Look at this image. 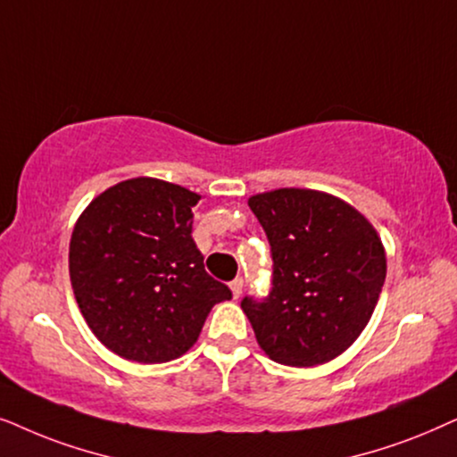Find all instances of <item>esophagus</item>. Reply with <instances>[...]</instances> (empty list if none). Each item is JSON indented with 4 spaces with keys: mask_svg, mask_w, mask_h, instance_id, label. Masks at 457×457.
I'll list each match as a JSON object with an SVG mask.
<instances>
[{
    "mask_svg": "<svg viewBox=\"0 0 457 457\" xmlns=\"http://www.w3.org/2000/svg\"><path fill=\"white\" fill-rule=\"evenodd\" d=\"M242 288H245V279H242V278H236L234 282L229 284V290H232V296H234V299H240Z\"/></svg>",
    "mask_w": 457,
    "mask_h": 457,
    "instance_id": "obj_1",
    "label": "esophagus"
}]
</instances>
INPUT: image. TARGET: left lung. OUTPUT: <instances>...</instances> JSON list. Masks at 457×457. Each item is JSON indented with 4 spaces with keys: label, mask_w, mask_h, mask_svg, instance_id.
<instances>
[{
    "label": "left lung",
    "mask_w": 457,
    "mask_h": 457,
    "mask_svg": "<svg viewBox=\"0 0 457 457\" xmlns=\"http://www.w3.org/2000/svg\"><path fill=\"white\" fill-rule=\"evenodd\" d=\"M248 206L273 257V288L263 303L242 301L270 360L292 368L332 361L360 338L386 278L378 232L355 206L328 192L279 187Z\"/></svg>",
    "instance_id": "obj_1"
}]
</instances>
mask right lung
<instances>
[{"label": "right lung", "mask_w": 457, "mask_h": 457, "mask_svg": "<svg viewBox=\"0 0 457 457\" xmlns=\"http://www.w3.org/2000/svg\"><path fill=\"white\" fill-rule=\"evenodd\" d=\"M200 194L154 178L119 181L79 215L69 246L77 305L106 349L165 363L196 343L232 292L204 271L192 240Z\"/></svg>", "instance_id": "1"}]
</instances>
